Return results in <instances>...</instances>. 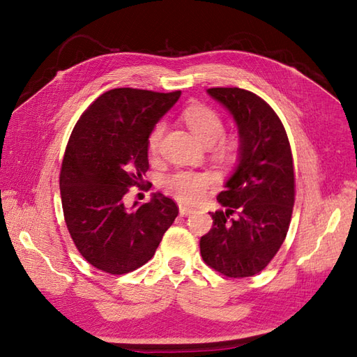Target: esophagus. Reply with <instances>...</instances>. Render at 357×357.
I'll return each instance as SVG.
<instances>
[{
    "label": "esophagus",
    "instance_id": "obj_1",
    "mask_svg": "<svg viewBox=\"0 0 357 357\" xmlns=\"http://www.w3.org/2000/svg\"><path fill=\"white\" fill-rule=\"evenodd\" d=\"M192 213H193L192 208L185 207V205H180V215H183V218H186V215H190Z\"/></svg>",
    "mask_w": 357,
    "mask_h": 357
}]
</instances>
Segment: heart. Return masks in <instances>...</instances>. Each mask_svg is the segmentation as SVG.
Instances as JSON below:
<instances>
[{"label":"heart","instance_id":"b5f03b06","mask_svg":"<svg viewBox=\"0 0 357 357\" xmlns=\"http://www.w3.org/2000/svg\"><path fill=\"white\" fill-rule=\"evenodd\" d=\"M181 117L201 143L205 146H213V152L219 159L232 160L238 153V139L235 137L223 135V119L211 107L204 104H192L183 110ZM164 132V122H158L150 129L147 137V150L152 156L158 155ZM211 183L213 176L208 172L177 171L162 178L160 186L168 195L174 197L180 202L195 204L204 198Z\"/></svg>","mask_w":357,"mask_h":357}]
</instances>
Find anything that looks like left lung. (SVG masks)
Listing matches in <instances>:
<instances>
[{"label":"left lung","mask_w":357,"mask_h":357,"mask_svg":"<svg viewBox=\"0 0 357 357\" xmlns=\"http://www.w3.org/2000/svg\"><path fill=\"white\" fill-rule=\"evenodd\" d=\"M207 92L229 110L240 132V158L201 236L204 262L231 278L252 277L282 247L295 204L294 158L286 129L271 105L240 88Z\"/></svg>","instance_id":"1"}]
</instances>
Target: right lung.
<instances>
[{
  "instance_id": "1",
  "label": "right lung",
  "mask_w": 357,
  "mask_h": 357,
  "mask_svg": "<svg viewBox=\"0 0 357 357\" xmlns=\"http://www.w3.org/2000/svg\"><path fill=\"white\" fill-rule=\"evenodd\" d=\"M180 95L107 91L70 135L59 176L63 219L79 253L104 273L122 275L149 262L177 218V204L159 192L134 210L123 197L131 186H143L150 129Z\"/></svg>"
}]
</instances>
